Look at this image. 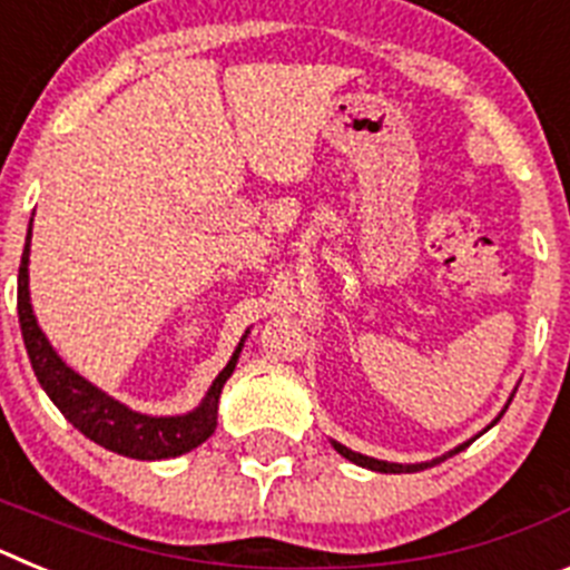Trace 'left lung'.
I'll return each instance as SVG.
<instances>
[{"label":"left lung","mask_w":570,"mask_h":570,"mask_svg":"<svg viewBox=\"0 0 570 570\" xmlns=\"http://www.w3.org/2000/svg\"><path fill=\"white\" fill-rule=\"evenodd\" d=\"M465 445H468V442H465ZM465 445L454 448L451 454L440 456V460H434V462H420V465H400V462H382V460H374V456L354 454L351 448H345V445H340V442H334V448H336V451H340L342 456H345V460L356 462V465H362V468H371V471H382V473H414V471H422V468H431V465H436V462L448 460V456L460 454V451H462V448H465Z\"/></svg>","instance_id":"obj_1"}]
</instances>
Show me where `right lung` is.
<instances>
[{"instance_id": "1", "label": "right lung", "mask_w": 570, "mask_h": 570, "mask_svg": "<svg viewBox=\"0 0 570 570\" xmlns=\"http://www.w3.org/2000/svg\"><path fill=\"white\" fill-rule=\"evenodd\" d=\"M28 254H30V230L24 242L22 262H19V291H17V308H19V328H22L24 347H28L30 365L37 374L39 385L45 394L53 400V405L65 414V420L73 428H79L88 440L97 445L108 448L114 454L130 456V460H168V456L188 454L190 448L203 445L216 431V405L219 394L228 376L234 374L236 360H239L242 342L234 351L225 371L214 380L208 396L196 411L185 416H145L136 414L122 402L110 400L99 387L90 385L79 374H73L68 365L57 356L50 347L45 334L39 331L37 316L30 308L28 296Z\"/></svg>"}]
</instances>
